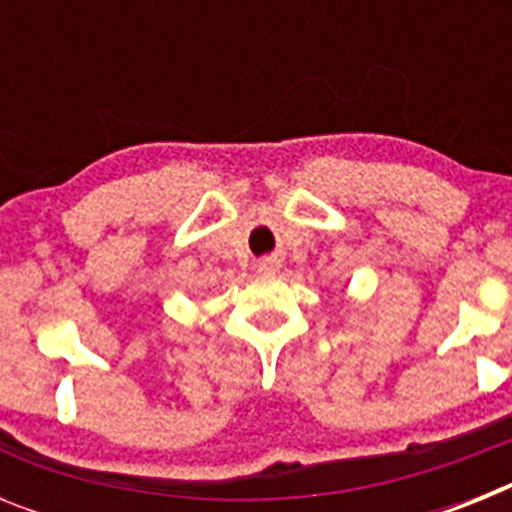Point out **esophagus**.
Listing matches in <instances>:
<instances>
[{
  "label": "esophagus",
  "mask_w": 512,
  "mask_h": 512,
  "mask_svg": "<svg viewBox=\"0 0 512 512\" xmlns=\"http://www.w3.org/2000/svg\"><path fill=\"white\" fill-rule=\"evenodd\" d=\"M277 269H279V264H277V261H271V259H266L264 264H261V271H266V274H274Z\"/></svg>",
  "instance_id": "obj_1"
}]
</instances>
